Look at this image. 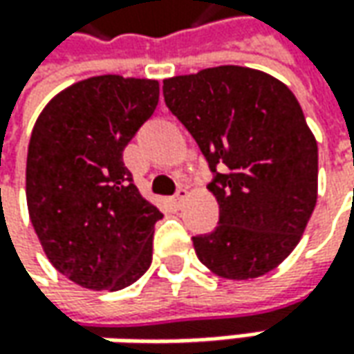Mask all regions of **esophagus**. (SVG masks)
<instances>
[{"label":"esophagus","instance_id":"1","mask_svg":"<svg viewBox=\"0 0 354 354\" xmlns=\"http://www.w3.org/2000/svg\"><path fill=\"white\" fill-rule=\"evenodd\" d=\"M188 196H189V192L186 188H178L176 189V194H174V203H176L178 207L184 203V201L188 200Z\"/></svg>","mask_w":354,"mask_h":354}]
</instances>
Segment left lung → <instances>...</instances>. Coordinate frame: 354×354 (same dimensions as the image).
<instances>
[{
  "label": "left lung",
  "instance_id": "left-lung-1",
  "mask_svg": "<svg viewBox=\"0 0 354 354\" xmlns=\"http://www.w3.org/2000/svg\"><path fill=\"white\" fill-rule=\"evenodd\" d=\"M162 93L214 172L207 188L219 225L192 239L198 259L229 280L274 270L296 249L317 201V142L296 95L245 66L174 76Z\"/></svg>",
  "mask_w": 354,
  "mask_h": 354
}]
</instances>
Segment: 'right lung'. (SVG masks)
<instances>
[{
  "mask_svg": "<svg viewBox=\"0 0 354 354\" xmlns=\"http://www.w3.org/2000/svg\"><path fill=\"white\" fill-rule=\"evenodd\" d=\"M158 82L93 76L46 104L27 153V207L46 259L74 284L117 292L153 261L154 223L123 151L158 105Z\"/></svg>",
  "mask_w": 354,
  "mask_h": 354,
  "instance_id": "add662e5",
  "label": "right lung"
}]
</instances>
